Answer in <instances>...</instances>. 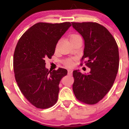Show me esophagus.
Returning <instances> with one entry per match:
<instances>
[{
	"mask_svg": "<svg viewBox=\"0 0 129 129\" xmlns=\"http://www.w3.org/2000/svg\"><path fill=\"white\" fill-rule=\"evenodd\" d=\"M72 74H73L72 70H71V69L68 70V75H69V76H72Z\"/></svg>",
	"mask_w": 129,
	"mask_h": 129,
	"instance_id": "1",
	"label": "esophagus"
}]
</instances>
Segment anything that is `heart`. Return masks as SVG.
<instances>
[{
    "label": "heart",
    "mask_w": 129,
    "mask_h": 129,
    "mask_svg": "<svg viewBox=\"0 0 129 129\" xmlns=\"http://www.w3.org/2000/svg\"><path fill=\"white\" fill-rule=\"evenodd\" d=\"M77 37H80V36L78 35H76V34L72 35L71 36V38H70V40H71V39H75V38H77ZM64 63V64L66 65V66L69 67L72 66V65H73L72 60H71V59H68V60H65Z\"/></svg>",
    "instance_id": "b5f03b06"
}]
</instances>
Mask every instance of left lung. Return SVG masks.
<instances>
[{
  "mask_svg": "<svg viewBox=\"0 0 129 129\" xmlns=\"http://www.w3.org/2000/svg\"><path fill=\"white\" fill-rule=\"evenodd\" d=\"M84 40V55L88 74L73 71V90L76 99L87 104H95L105 97L114 84L119 67L118 48L106 28L93 22L72 23Z\"/></svg>",
  "mask_w": 129,
  "mask_h": 129,
  "instance_id": "1",
  "label": "left lung"
}]
</instances>
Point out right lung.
Masks as SVG:
<instances>
[{
  "mask_svg": "<svg viewBox=\"0 0 129 129\" xmlns=\"http://www.w3.org/2000/svg\"><path fill=\"white\" fill-rule=\"evenodd\" d=\"M71 26L69 22L36 23L23 35L15 48V79L24 96L37 108H49L57 101L58 85L67 70L49 71L45 58L53 55L58 41Z\"/></svg>",
  "mask_w": 129,
  "mask_h": 129,
  "instance_id": "right-lung-1",
  "label": "right lung"
}]
</instances>
